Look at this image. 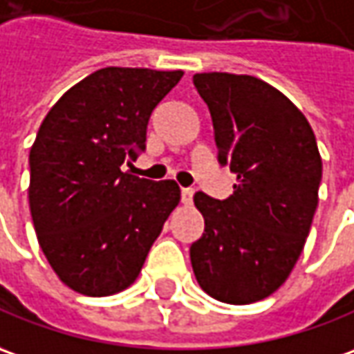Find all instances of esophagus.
I'll use <instances>...</instances> for the list:
<instances>
[{
	"mask_svg": "<svg viewBox=\"0 0 354 354\" xmlns=\"http://www.w3.org/2000/svg\"><path fill=\"white\" fill-rule=\"evenodd\" d=\"M192 199H194V189L184 187V189H182V203H184V205H192Z\"/></svg>",
	"mask_w": 354,
	"mask_h": 354,
	"instance_id": "1",
	"label": "esophagus"
}]
</instances>
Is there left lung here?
<instances>
[{"instance_id":"8db88e82","label":"left lung","mask_w":354,"mask_h":354,"mask_svg":"<svg viewBox=\"0 0 354 354\" xmlns=\"http://www.w3.org/2000/svg\"><path fill=\"white\" fill-rule=\"evenodd\" d=\"M194 85L236 184L223 201L194 196L205 230L189 248L192 268L209 297L252 304L273 295L302 254L318 207V143L304 114L258 77L196 73Z\"/></svg>"}]
</instances>
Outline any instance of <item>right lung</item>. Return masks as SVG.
Instances as JSON below:
<instances>
[{
    "label": "right lung",
    "instance_id": "obj_1",
    "mask_svg": "<svg viewBox=\"0 0 354 354\" xmlns=\"http://www.w3.org/2000/svg\"><path fill=\"white\" fill-rule=\"evenodd\" d=\"M184 71L104 67L46 114L30 147L28 203L38 244L59 281L110 297L141 273L180 203L174 180L124 172L145 149L147 124Z\"/></svg>",
    "mask_w": 354,
    "mask_h": 354
}]
</instances>
